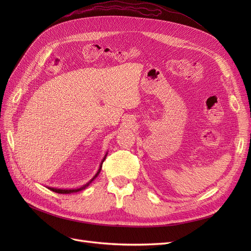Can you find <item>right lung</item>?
Segmentation results:
<instances>
[{
  "label": "right lung",
  "mask_w": 251,
  "mask_h": 251,
  "mask_svg": "<svg viewBox=\"0 0 251 251\" xmlns=\"http://www.w3.org/2000/svg\"><path fill=\"white\" fill-rule=\"evenodd\" d=\"M107 154H108V152H105V154H104V156H103V159L101 160V163H100V168H99V170H98L97 174L94 176V178H92L89 182H87V183L85 184V185H83L82 187H80V188H75V189H63V188H54V187H49V186H48V188H49L50 190H51V191L57 192V193H61V194H69V193H74V192H78V191H81V190L85 189V188L89 185V184L99 176V174H100V170H101V165H102L103 161L105 160V157H107Z\"/></svg>",
  "instance_id": "right-lung-1"
}]
</instances>
